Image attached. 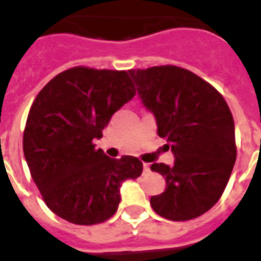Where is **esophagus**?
<instances>
[{"label":"esophagus","instance_id":"1","mask_svg":"<svg viewBox=\"0 0 261 261\" xmlns=\"http://www.w3.org/2000/svg\"><path fill=\"white\" fill-rule=\"evenodd\" d=\"M149 171H150V165L149 164H144V173H149Z\"/></svg>","mask_w":261,"mask_h":261}]
</instances>
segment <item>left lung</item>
<instances>
[{
  "label": "left lung",
  "mask_w": 261,
  "mask_h": 261,
  "mask_svg": "<svg viewBox=\"0 0 261 261\" xmlns=\"http://www.w3.org/2000/svg\"><path fill=\"white\" fill-rule=\"evenodd\" d=\"M129 73L175 158L173 166H150L166 179L164 193L150 198L152 208L169 220L194 219L219 200L237 161L232 113L210 83L181 67Z\"/></svg>",
  "instance_id": "left-lung-1"
}]
</instances>
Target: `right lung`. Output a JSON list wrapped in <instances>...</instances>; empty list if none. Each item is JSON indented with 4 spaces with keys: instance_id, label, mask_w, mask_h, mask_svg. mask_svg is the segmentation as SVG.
Segmentation results:
<instances>
[{
    "instance_id": "obj_1",
    "label": "right lung",
    "mask_w": 261,
    "mask_h": 261,
    "mask_svg": "<svg viewBox=\"0 0 261 261\" xmlns=\"http://www.w3.org/2000/svg\"><path fill=\"white\" fill-rule=\"evenodd\" d=\"M136 95L126 71L73 67L37 95L23 132V154L44 203L80 226L103 223L117 211L120 186L142 173L133 155L116 160L93 140Z\"/></svg>"
}]
</instances>
